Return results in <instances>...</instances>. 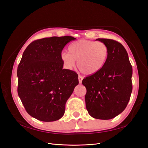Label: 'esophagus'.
Here are the masks:
<instances>
[{"instance_id": "esophagus-1", "label": "esophagus", "mask_w": 148, "mask_h": 148, "mask_svg": "<svg viewBox=\"0 0 148 148\" xmlns=\"http://www.w3.org/2000/svg\"><path fill=\"white\" fill-rule=\"evenodd\" d=\"M83 79V78L82 77H81V76H79V77H78V81H79V84H81L82 83Z\"/></svg>"}]
</instances>
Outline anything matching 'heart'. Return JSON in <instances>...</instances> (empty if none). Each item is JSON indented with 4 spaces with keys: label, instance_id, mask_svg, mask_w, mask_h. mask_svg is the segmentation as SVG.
I'll list each match as a JSON object with an SVG mask.
<instances>
[{
    "label": "heart",
    "instance_id": "b5f03b06",
    "mask_svg": "<svg viewBox=\"0 0 148 148\" xmlns=\"http://www.w3.org/2000/svg\"><path fill=\"white\" fill-rule=\"evenodd\" d=\"M69 52L61 54V60L67 69H71L77 61L79 70L84 75L97 73L104 66L109 55V49L104 43L81 39L71 43Z\"/></svg>",
    "mask_w": 148,
    "mask_h": 148
}]
</instances>
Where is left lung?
Instances as JSON below:
<instances>
[{
  "label": "left lung",
  "instance_id": "8db88e82",
  "mask_svg": "<svg viewBox=\"0 0 148 148\" xmlns=\"http://www.w3.org/2000/svg\"><path fill=\"white\" fill-rule=\"evenodd\" d=\"M96 40L106 44L109 55L100 71L83 79L85 102L92 117L109 120L122 113L130 99L133 70L122 44L109 39Z\"/></svg>",
  "mask_w": 148,
  "mask_h": 148
}]
</instances>
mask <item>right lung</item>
<instances>
[{
    "label": "right lung",
    "mask_w": 148,
    "mask_h": 148,
    "mask_svg": "<svg viewBox=\"0 0 148 148\" xmlns=\"http://www.w3.org/2000/svg\"><path fill=\"white\" fill-rule=\"evenodd\" d=\"M76 38H46L29 44L17 69L18 94L26 112L42 122H53L65 113L66 101L78 84L75 71L63 69L61 53Z\"/></svg>",
    "instance_id": "add662e5"
}]
</instances>
